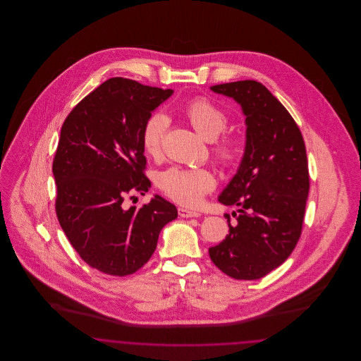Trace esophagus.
Returning <instances> with one entry per match:
<instances>
[{
  "instance_id": "1",
  "label": "esophagus",
  "mask_w": 361,
  "mask_h": 361,
  "mask_svg": "<svg viewBox=\"0 0 361 361\" xmlns=\"http://www.w3.org/2000/svg\"><path fill=\"white\" fill-rule=\"evenodd\" d=\"M178 215H180L181 218H199V216H200V212H199V211H195V209H189V208L180 207V208H178Z\"/></svg>"
}]
</instances>
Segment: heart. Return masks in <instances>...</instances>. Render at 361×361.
Instances as JSON below:
<instances>
[{"label":"heart","mask_w":361,"mask_h":361,"mask_svg":"<svg viewBox=\"0 0 361 361\" xmlns=\"http://www.w3.org/2000/svg\"><path fill=\"white\" fill-rule=\"evenodd\" d=\"M184 115L192 127L207 139L214 140L212 153L224 165L231 166L238 158V142L231 135L219 137L228 126V115L221 106L206 97L190 100L184 106ZM169 127V121L164 114L155 112L147 118L142 128V146L146 154L158 158L164 150V140ZM161 190L183 206L200 204L204 195L215 187V177L206 168L172 166L159 174Z\"/></svg>","instance_id":"1"}]
</instances>
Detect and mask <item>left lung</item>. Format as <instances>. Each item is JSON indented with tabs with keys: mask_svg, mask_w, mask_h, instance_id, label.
<instances>
[{
	"mask_svg": "<svg viewBox=\"0 0 361 361\" xmlns=\"http://www.w3.org/2000/svg\"><path fill=\"white\" fill-rule=\"evenodd\" d=\"M233 97L246 115V147L240 169L219 196L237 224L208 249L212 262L237 280H257L290 257L303 228L309 164L298 124L275 96L253 80L211 86Z\"/></svg>",
	"mask_w": 361,
	"mask_h": 361,
	"instance_id": "obj_1",
	"label": "left lung"
}]
</instances>
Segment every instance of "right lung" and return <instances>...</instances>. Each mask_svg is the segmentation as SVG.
I'll return each mask as SVG.
<instances>
[{
  "label": "right lung",
  "instance_id": "right-lung-1",
  "mask_svg": "<svg viewBox=\"0 0 361 361\" xmlns=\"http://www.w3.org/2000/svg\"><path fill=\"white\" fill-rule=\"evenodd\" d=\"M172 89L115 77L77 104L61 128L52 173L55 212L71 246L103 274L133 275L154 253L177 208L155 195L126 209V197L152 187L145 174V121Z\"/></svg>",
  "mask_w": 361,
  "mask_h": 361
}]
</instances>
